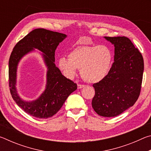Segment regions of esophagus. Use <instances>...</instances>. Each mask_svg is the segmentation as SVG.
I'll return each instance as SVG.
<instances>
[{
  "label": "esophagus",
  "instance_id": "esophagus-1",
  "mask_svg": "<svg viewBox=\"0 0 151 151\" xmlns=\"http://www.w3.org/2000/svg\"><path fill=\"white\" fill-rule=\"evenodd\" d=\"M84 86H85V85H81V84H78V85H77V87H78V88H83Z\"/></svg>",
  "mask_w": 151,
  "mask_h": 151
}]
</instances>
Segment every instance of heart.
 I'll use <instances>...</instances> for the list:
<instances>
[{"mask_svg": "<svg viewBox=\"0 0 151 151\" xmlns=\"http://www.w3.org/2000/svg\"><path fill=\"white\" fill-rule=\"evenodd\" d=\"M112 62V51L107 45L79 46L70 51L68 58H58V66L68 78H73L78 68L85 81L98 83L108 75Z\"/></svg>", "mask_w": 151, "mask_h": 151, "instance_id": "obj_1", "label": "heart"}]
</instances>
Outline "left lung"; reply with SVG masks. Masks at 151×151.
<instances>
[{
	"label": "left lung",
	"mask_w": 151,
	"mask_h": 151,
	"mask_svg": "<svg viewBox=\"0 0 151 151\" xmlns=\"http://www.w3.org/2000/svg\"><path fill=\"white\" fill-rule=\"evenodd\" d=\"M104 38L114 46V62L108 75L93 84L95 94L92 106L99 115L114 117L133 106L139 98L144 60L129 38Z\"/></svg>",
	"instance_id": "left-lung-1"
}]
</instances>
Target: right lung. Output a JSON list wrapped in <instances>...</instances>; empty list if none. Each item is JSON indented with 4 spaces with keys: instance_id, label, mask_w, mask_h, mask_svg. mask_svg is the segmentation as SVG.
I'll use <instances>...</instances> for the list:
<instances>
[{
    "instance_id": "obj_1",
    "label": "right lung",
    "mask_w": 151,
    "mask_h": 151,
    "mask_svg": "<svg viewBox=\"0 0 151 151\" xmlns=\"http://www.w3.org/2000/svg\"><path fill=\"white\" fill-rule=\"evenodd\" d=\"M66 35L45 29L32 30L17 43L9 62V87L12 99L18 106L32 116L47 119L59 111L68 96L77 88L76 84L66 78L55 64V50ZM35 48L39 50L47 67V85L45 91L37 100L25 101L17 94V66L20 59Z\"/></svg>"
}]
</instances>
